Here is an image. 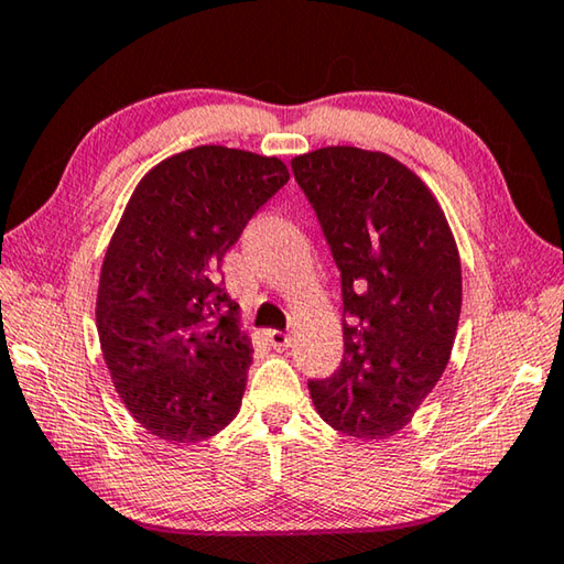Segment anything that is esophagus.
<instances>
[{"label": "esophagus", "instance_id": "esophagus-1", "mask_svg": "<svg viewBox=\"0 0 564 564\" xmlns=\"http://www.w3.org/2000/svg\"><path fill=\"white\" fill-rule=\"evenodd\" d=\"M265 338H269V343L273 348H279V350H283V348H289L291 346V340H293V336L291 333H285V330H265Z\"/></svg>", "mask_w": 564, "mask_h": 564}]
</instances>
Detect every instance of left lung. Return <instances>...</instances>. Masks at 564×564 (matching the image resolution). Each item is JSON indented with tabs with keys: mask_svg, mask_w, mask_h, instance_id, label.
Listing matches in <instances>:
<instances>
[{
	"mask_svg": "<svg viewBox=\"0 0 564 564\" xmlns=\"http://www.w3.org/2000/svg\"><path fill=\"white\" fill-rule=\"evenodd\" d=\"M293 176L340 271L343 360L308 380L318 415L358 441L403 427L451 358L460 259L441 206L413 171L378 151L328 147Z\"/></svg>",
	"mask_w": 564,
	"mask_h": 564,
	"instance_id": "8db88e82",
	"label": "left lung"
}]
</instances>
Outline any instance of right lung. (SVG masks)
Instances as JSON below:
<instances>
[{
    "instance_id": "add662e5",
    "label": "right lung",
    "mask_w": 564,
    "mask_h": 564,
    "mask_svg": "<svg viewBox=\"0 0 564 564\" xmlns=\"http://www.w3.org/2000/svg\"><path fill=\"white\" fill-rule=\"evenodd\" d=\"M289 178L275 156L196 147L133 191L104 256L97 328L123 405L161 441H206L238 413L253 348L221 261Z\"/></svg>"
}]
</instances>
